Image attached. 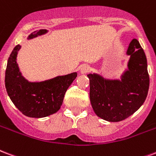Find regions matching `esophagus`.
Masks as SVG:
<instances>
[{
  "mask_svg": "<svg viewBox=\"0 0 156 156\" xmlns=\"http://www.w3.org/2000/svg\"><path fill=\"white\" fill-rule=\"evenodd\" d=\"M89 70H90V67H89L88 65H83L80 67V73L82 74H86V73H88Z\"/></svg>",
  "mask_w": 156,
  "mask_h": 156,
  "instance_id": "34e87169",
  "label": "esophagus"
}]
</instances>
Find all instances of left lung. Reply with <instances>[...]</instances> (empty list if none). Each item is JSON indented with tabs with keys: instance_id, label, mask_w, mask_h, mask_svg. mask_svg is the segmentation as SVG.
Returning a JSON list of instances; mask_svg holds the SVG:
<instances>
[{
	"instance_id": "left-lung-1",
	"label": "left lung",
	"mask_w": 156,
	"mask_h": 156,
	"mask_svg": "<svg viewBox=\"0 0 156 156\" xmlns=\"http://www.w3.org/2000/svg\"><path fill=\"white\" fill-rule=\"evenodd\" d=\"M126 54L130 58L121 79L87 74L92 109L98 117L109 122H119L134 114L144 103L149 90L147 57L136 39L132 40Z\"/></svg>"
}]
</instances>
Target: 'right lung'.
<instances>
[{"mask_svg": "<svg viewBox=\"0 0 156 156\" xmlns=\"http://www.w3.org/2000/svg\"><path fill=\"white\" fill-rule=\"evenodd\" d=\"M48 31L40 29L28 37L33 39ZM21 46L17 45L7 61L5 84L12 102L18 110L31 118H44L56 113L60 109L65 94L78 73L57 76L42 82H29L20 71L16 58Z\"/></svg>", "mask_w": 156, "mask_h": 156, "instance_id": "obj_1", "label": "right lung"}]
</instances>
